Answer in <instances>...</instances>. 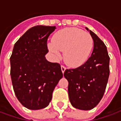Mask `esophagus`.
Wrapping results in <instances>:
<instances>
[{"label": "esophagus", "instance_id": "1", "mask_svg": "<svg viewBox=\"0 0 121 121\" xmlns=\"http://www.w3.org/2000/svg\"><path fill=\"white\" fill-rule=\"evenodd\" d=\"M61 71H62V73H64L65 72V71L66 70V67L65 66H63V65H61Z\"/></svg>", "mask_w": 121, "mask_h": 121}]
</instances>
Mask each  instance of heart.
Masks as SVG:
<instances>
[{"mask_svg": "<svg viewBox=\"0 0 121 121\" xmlns=\"http://www.w3.org/2000/svg\"><path fill=\"white\" fill-rule=\"evenodd\" d=\"M48 48L56 60H60L63 52L65 62L77 67L86 62L93 46V40L88 33L75 27H67L56 32Z\"/></svg>", "mask_w": 121, "mask_h": 121, "instance_id": "1", "label": "heart"}]
</instances>
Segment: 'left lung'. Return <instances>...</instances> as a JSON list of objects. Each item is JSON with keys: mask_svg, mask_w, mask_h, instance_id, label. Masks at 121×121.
I'll list each match as a JSON object with an SVG mask.
<instances>
[{"mask_svg": "<svg viewBox=\"0 0 121 121\" xmlns=\"http://www.w3.org/2000/svg\"><path fill=\"white\" fill-rule=\"evenodd\" d=\"M94 40V49L88 60L76 69H66L69 101L74 108L90 110L104 96L109 76V56L107 47L94 33L88 30Z\"/></svg>", "mask_w": 121, "mask_h": 121, "instance_id": "left-lung-1", "label": "left lung"}]
</instances>
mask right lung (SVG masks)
<instances>
[{
  "label": "right lung",
  "mask_w": 121,
  "mask_h": 121,
  "mask_svg": "<svg viewBox=\"0 0 121 121\" xmlns=\"http://www.w3.org/2000/svg\"><path fill=\"white\" fill-rule=\"evenodd\" d=\"M55 26L37 25L25 32L13 46L10 75L17 98L32 110L47 107L52 93L63 77L60 65L45 58L47 40Z\"/></svg>",
  "instance_id": "obj_1"
}]
</instances>
